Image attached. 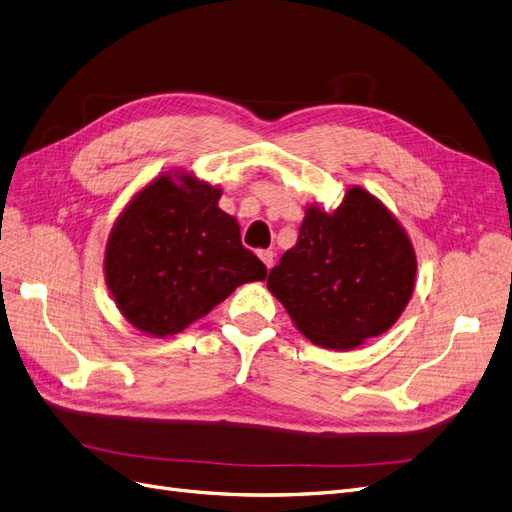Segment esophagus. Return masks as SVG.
<instances>
[{"label":"esophagus","instance_id":"34e87169","mask_svg":"<svg viewBox=\"0 0 512 512\" xmlns=\"http://www.w3.org/2000/svg\"><path fill=\"white\" fill-rule=\"evenodd\" d=\"M259 259L266 263V268L270 270L274 266V251H259Z\"/></svg>","mask_w":512,"mask_h":512}]
</instances>
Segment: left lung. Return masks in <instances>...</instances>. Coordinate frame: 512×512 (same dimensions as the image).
<instances>
[{
    "label": "left lung",
    "mask_w": 512,
    "mask_h": 512,
    "mask_svg": "<svg viewBox=\"0 0 512 512\" xmlns=\"http://www.w3.org/2000/svg\"><path fill=\"white\" fill-rule=\"evenodd\" d=\"M415 270L403 225L363 187H350L333 213L306 208L295 246L268 274V289L310 342L352 350L399 320Z\"/></svg>",
    "instance_id": "left-lung-1"
}]
</instances>
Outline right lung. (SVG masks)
Masks as SVG:
<instances>
[{
  "label": "right lung",
  "mask_w": 512,
  "mask_h": 512,
  "mask_svg": "<svg viewBox=\"0 0 512 512\" xmlns=\"http://www.w3.org/2000/svg\"><path fill=\"white\" fill-rule=\"evenodd\" d=\"M221 189L189 173L145 185L113 223L105 282L128 323L151 337L181 333L268 270L219 208Z\"/></svg>",
  "instance_id": "add662e5"
}]
</instances>
